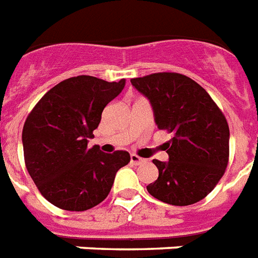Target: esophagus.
Instances as JSON below:
<instances>
[{
	"label": "esophagus",
	"mask_w": 258,
	"mask_h": 258,
	"mask_svg": "<svg viewBox=\"0 0 258 258\" xmlns=\"http://www.w3.org/2000/svg\"><path fill=\"white\" fill-rule=\"evenodd\" d=\"M144 161H145V159L141 158V157H138V155H136V154L131 155V163H132V165H141Z\"/></svg>",
	"instance_id": "34e87169"
}]
</instances>
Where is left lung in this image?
<instances>
[{
    "label": "left lung",
    "instance_id": "1",
    "mask_svg": "<svg viewBox=\"0 0 258 258\" xmlns=\"http://www.w3.org/2000/svg\"><path fill=\"white\" fill-rule=\"evenodd\" d=\"M131 83L152 103L158 129L172 133L165 144L169 162L154 159L158 179L146 188L155 199L190 206L204 199L224 175L229 126L207 91L188 76L157 72Z\"/></svg>",
    "mask_w": 258,
    "mask_h": 258
}]
</instances>
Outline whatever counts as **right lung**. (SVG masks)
Returning a JSON list of instances; mask_svg holds the SVG:
<instances>
[{"label":"right lung","mask_w":258,"mask_h":258,"mask_svg":"<svg viewBox=\"0 0 258 258\" xmlns=\"http://www.w3.org/2000/svg\"><path fill=\"white\" fill-rule=\"evenodd\" d=\"M125 79H66L44 93L22 131L23 157L31 179L51 204L86 211L105 199L116 172L131 162L125 150L112 154L88 148L106 104L124 89Z\"/></svg>","instance_id":"obj_1"}]
</instances>
